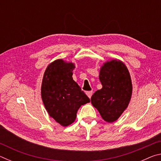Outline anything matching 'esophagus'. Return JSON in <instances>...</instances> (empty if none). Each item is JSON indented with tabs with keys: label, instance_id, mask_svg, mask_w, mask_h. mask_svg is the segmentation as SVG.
I'll list each match as a JSON object with an SVG mask.
<instances>
[{
	"label": "esophagus",
	"instance_id": "obj_1",
	"mask_svg": "<svg viewBox=\"0 0 161 161\" xmlns=\"http://www.w3.org/2000/svg\"><path fill=\"white\" fill-rule=\"evenodd\" d=\"M92 94H93V92L92 91H89V92H86V94L87 95V97H88L89 98H91V97L92 96Z\"/></svg>",
	"mask_w": 161,
	"mask_h": 161
}]
</instances>
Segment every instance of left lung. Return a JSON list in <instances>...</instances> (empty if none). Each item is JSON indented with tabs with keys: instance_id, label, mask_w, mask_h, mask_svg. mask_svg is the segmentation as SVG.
Wrapping results in <instances>:
<instances>
[{
	"instance_id": "8db88e82",
	"label": "left lung",
	"mask_w": 161,
	"mask_h": 161,
	"mask_svg": "<svg viewBox=\"0 0 161 161\" xmlns=\"http://www.w3.org/2000/svg\"><path fill=\"white\" fill-rule=\"evenodd\" d=\"M99 77L102 88L92 95V104L105 121L112 123L126 109L131 99L130 73L123 62L112 59L101 67Z\"/></svg>"
}]
</instances>
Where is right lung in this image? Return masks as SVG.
<instances>
[{
	"mask_svg": "<svg viewBox=\"0 0 161 161\" xmlns=\"http://www.w3.org/2000/svg\"><path fill=\"white\" fill-rule=\"evenodd\" d=\"M72 62L58 59L48 65L43 75L41 97L50 117L62 126L75 121L77 111L90 99L73 80Z\"/></svg>",
	"mask_w": 161,
	"mask_h": 161,
	"instance_id": "right-lung-1",
	"label": "right lung"
}]
</instances>
